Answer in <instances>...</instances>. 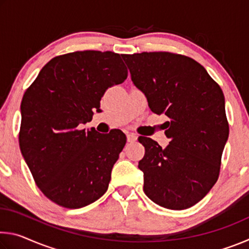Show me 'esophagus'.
<instances>
[{"label":"esophagus","mask_w":249,"mask_h":249,"mask_svg":"<svg viewBox=\"0 0 249 249\" xmlns=\"http://www.w3.org/2000/svg\"><path fill=\"white\" fill-rule=\"evenodd\" d=\"M126 136H127V142H133L137 141V135L134 134V133H127V134H126Z\"/></svg>","instance_id":"34e87169"}]
</instances>
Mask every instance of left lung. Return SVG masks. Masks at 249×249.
Instances as JSON below:
<instances>
[{"instance_id": "1", "label": "left lung", "mask_w": 249, "mask_h": 249, "mask_svg": "<svg viewBox=\"0 0 249 249\" xmlns=\"http://www.w3.org/2000/svg\"><path fill=\"white\" fill-rule=\"evenodd\" d=\"M122 57L151 112L169 119L166 148L151 138H138L145 147L138 162L145 195L166 209L191 208L208 195L220 175L229 137L224 94L192 58L166 52Z\"/></svg>"}]
</instances>
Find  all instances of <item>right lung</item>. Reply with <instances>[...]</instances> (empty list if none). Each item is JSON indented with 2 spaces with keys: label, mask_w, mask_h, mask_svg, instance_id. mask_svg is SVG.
Segmentation results:
<instances>
[{
  "label": "right lung",
  "mask_w": 249,
  "mask_h": 249,
  "mask_svg": "<svg viewBox=\"0 0 249 249\" xmlns=\"http://www.w3.org/2000/svg\"><path fill=\"white\" fill-rule=\"evenodd\" d=\"M126 78L120 53L84 50L53 58L25 92L20 151L37 187L56 204L80 209L107 192L125 134L78 126L90 122L105 91Z\"/></svg>",
  "instance_id": "obj_1"
}]
</instances>
